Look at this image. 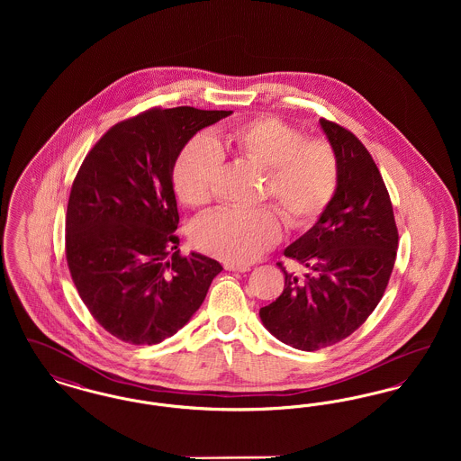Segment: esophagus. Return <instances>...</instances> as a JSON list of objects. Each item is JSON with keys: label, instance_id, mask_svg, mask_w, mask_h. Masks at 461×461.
Returning a JSON list of instances; mask_svg holds the SVG:
<instances>
[{"label": "esophagus", "instance_id": "esophagus-1", "mask_svg": "<svg viewBox=\"0 0 461 461\" xmlns=\"http://www.w3.org/2000/svg\"><path fill=\"white\" fill-rule=\"evenodd\" d=\"M224 269H228V271H239V273H245V271H249L250 267L247 266V264H224Z\"/></svg>", "mask_w": 461, "mask_h": 461}]
</instances>
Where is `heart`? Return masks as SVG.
<instances>
[{
	"instance_id": "obj_1",
	"label": "heart",
	"mask_w": 461,
	"mask_h": 461,
	"mask_svg": "<svg viewBox=\"0 0 461 461\" xmlns=\"http://www.w3.org/2000/svg\"><path fill=\"white\" fill-rule=\"evenodd\" d=\"M222 145L241 160L264 169L263 198H273L286 224L307 228L321 216L339 179L337 155L323 138L304 134L271 115L245 121L222 134ZM222 154L205 134L194 136L173 167L176 195L190 207L214 197ZM282 239L275 207L221 209L194 224L192 240L200 250L231 264L256 261Z\"/></svg>"
}]
</instances>
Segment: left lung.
<instances>
[{"label": "left lung", "mask_w": 461, "mask_h": 461, "mask_svg": "<svg viewBox=\"0 0 461 461\" xmlns=\"http://www.w3.org/2000/svg\"><path fill=\"white\" fill-rule=\"evenodd\" d=\"M337 155L335 194L318 222L285 249L306 267L285 275L282 295L261 307L264 327L301 351L333 346L359 329L380 303L397 254L389 192L366 147L337 122L320 119Z\"/></svg>", "instance_id": "obj_1"}]
</instances>
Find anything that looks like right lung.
<instances>
[{
  "instance_id": "obj_1",
  "label": "right lung",
  "mask_w": 461,
  "mask_h": 461,
  "mask_svg": "<svg viewBox=\"0 0 461 461\" xmlns=\"http://www.w3.org/2000/svg\"><path fill=\"white\" fill-rule=\"evenodd\" d=\"M231 110H145L117 122L85 157L70 188L66 258L91 316L115 339L152 346L183 329L222 266L179 254L173 186L190 138Z\"/></svg>"
}]
</instances>
